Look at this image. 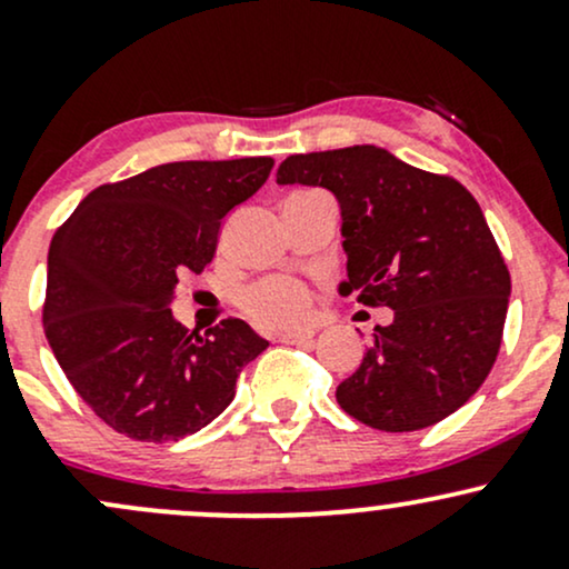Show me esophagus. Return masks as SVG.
<instances>
[{"label":"esophagus","mask_w":569,"mask_h":569,"mask_svg":"<svg viewBox=\"0 0 569 569\" xmlns=\"http://www.w3.org/2000/svg\"><path fill=\"white\" fill-rule=\"evenodd\" d=\"M280 342L286 345H307L312 339V331L310 329H293V331H283V335H278Z\"/></svg>","instance_id":"obj_1"}]
</instances>
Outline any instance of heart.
<instances>
[{"label":"heart","mask_w":569,"mask_h":569,"mask_svg":"<svg viewBox=\"0 0 569 569\" xmlns=\"http://www.w3.org/2000/svg\"><path fill=\"white\" fill-rule=\"evenodd\" d=\"M243 310L259 326H291L310 312V293L289 278L262 280L243 293Z\"/></svg>","instance_id":"b5f03b06"}]
</instances>
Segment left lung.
<instances>
[{"mask_svg":"<svg viewBox=\"0 0 569 569\" xmlns=\"http://www.w3.org/2000/svg\"><path fill=\"white\" fill-rule=\"evenodd\" d=\"M278 184L335 194L348 253L339 293L393 310L361 367L339 382V407L388 433L436 426L460 409L498 358L511 297L473 194L375 143L291 154Z\"/></svg>","mask_w":569,"mask_h":569,"instance_id":"1","label":"left lung"}]
</instances>
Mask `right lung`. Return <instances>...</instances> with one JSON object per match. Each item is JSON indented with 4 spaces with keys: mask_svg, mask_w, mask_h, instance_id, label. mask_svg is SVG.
Listing matches in <instances>:
<instances>
[{
    "mask_svg": "<svg viewBox=\"0 0 569 569\" xmlns=\"http://www.w3.org/2000/svg\"><path fill=\"white\" fill-rule=\"evenodd\" d=\"M272 158L166 162L93 189L53 234L44 335L90 409L136 441H179L232 403L267 350L240 318L206 335L173 318L179 278L213 259L221 221Z\"/></svg>",
    "mask_w": 569,
    "mask_h": 569,
    "instance_id": "1",
    "label": "right lung"
}]
</instances>
